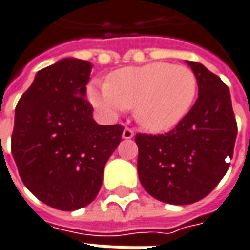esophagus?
Listing matches in <instances>:
<instances>
[{"label":"esophagus","mask_w":250,"mask_h":250,"mask_svg":"<svg viewBox=\"0 0 250 250\" xmlns=\"http://www.w3.org/2000/svg\"><path fill=\"white\" fill-rule=\"evenodd\" d=\"M133 136H134V132H133L132 129H129V127H125L123 132V138L124 140H130V138H133Z\"/></svg>","instance_id":"1"}]
</instances>
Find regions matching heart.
Returning a JSON list of instances; mask_svg holds the SVG:
<instances>
[{
    "label": "heart",
    "mask_w": 250,
    "mask_h": 250,
    "mask_svg": "<svg viewBox=\"0 0 250 250\" xmlns=\"http://www.w3.org/2000/svg\"><path fill=\"white\" fill-rule=\"evenodd\" d=\"M196 78L185 65L154 62L125 67L108 76V83L92 82L88 100L108 117L125 108L134 109L141 126L154 133L175 127L188 113L196 96Z\"/></svg>",
    "instance_id": "1"
}]
</instances>
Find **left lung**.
Listing matches in <instances>:
<instances>
[{
	"mask_svg": "<svg viewBox=\"0 0 250 250\" xmlns=\"http://www.w3.org/2000/svg\"><path fill=\"white\" fill-rule=\"evenodd\" d=\"M191 67L199 97L171 132L137 134V170L146 192L163 203L199 202L215 188L229 167L237 136L232 100L221 79L196 62Z\"/></svg>",
	"mask_w": 250,
	"mask_h": 250,
	"instance_id": "left-lung-1",
	"label": "left lung"
}]
</instances>
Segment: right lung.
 Here are the masks:
<instances>
[{
    "instance_id": "right-lung-1",
    "label": "right lung",
    "mask_w": 250,
    "mask_h": 250,
    "mask_svg": "<svg viewBox=\"0 0 250 250\" xmlns=\"http://www.w3.org/2000/svg\"><path fill=\"white\" fill-rule=\"evenodd\" d=\"M92 65L64 58L37 72L16 108L11 154L22 182L47 206L75 211L93 202L121 125H99L85 99Z\"/></svg>"
}]
</instances>
